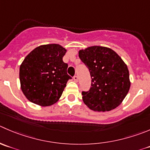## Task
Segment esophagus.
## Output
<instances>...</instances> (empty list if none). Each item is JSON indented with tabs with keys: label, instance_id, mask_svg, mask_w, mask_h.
Here are the masks:
<instances>
[{
	"label": "esophagus",
	"instance_id": "esophagus-1",
	"mask_svg": "<svg viewBox=\"0 0 150 150\" xmlns=\"http://www.w3.org/2000/svg\"><path fill=\"white\" fill-rule=\"evenodd\" d=\"M73 80H74V81H75V82H78V75H74L73 76Z\"/></svg>",
	"mask_w": 150,
	"mask_h": 150
}]
</instances>
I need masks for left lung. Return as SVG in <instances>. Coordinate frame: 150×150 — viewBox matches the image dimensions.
<instances>
[{"instance_id": "8db88e82", "label": "left lung", "mask_w": 150, "mask_h": 150, "mask_svg": "<svg viewBox=\"0 0 150 150\" xmlns=\"http://www.w3.org/2000/svg\"><path fill=\"white\" fill-rule=\"evenodd\" d=\"M79 58L88 69L91 88L82 91L84 103L94 111H109L120 105L130 87L129 71L110 48L92 46L81 50Z\"/></svg>"}]
</instances>
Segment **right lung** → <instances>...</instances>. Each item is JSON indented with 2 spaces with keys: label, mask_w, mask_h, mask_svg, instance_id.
Returning <instances> with one entry per match:
<instances>
[{
  "label": "right lung",
  "mask_w": 150,
  "mask_h": 150,
  "mask_svg": "<svg viewBox=\"0 0 150 150\" xmlns=\"http://www.w3.org/2000/svg\"><path fill=\"white\" fill-rule=\"evenodd\" d=\"M67 50L57 44L39 46L32 50L20 67L21 89L31 103L42 106L59 100L68 80V64L63 62Z\"/></svg>",
  "instance_id": "right-lung-1"
}]
</instances>
